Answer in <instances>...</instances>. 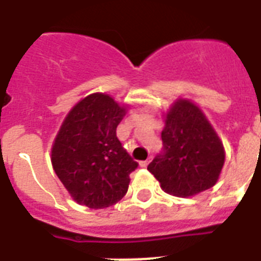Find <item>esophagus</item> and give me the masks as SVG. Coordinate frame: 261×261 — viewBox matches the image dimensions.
Here are the masks:
<instances>
[{"label":"esophagus","mask_w":261,"mask_h":261,"mask_svg":"<svg viewBox=\"0 0 261 261\" xmlns=\"http://www.w3.org/2000/svg\"><path fill=\"white\" fill-rule=\"evenodd\" d=\"M148 163H150V161H142V162H139V166H141L142 168H146L148 166Z\"/></svg>","instance_id":"1"}]
</instances>
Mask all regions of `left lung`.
<instances>
[{
    "mask_svg": "<svg viewBox=\"0 0 261 261\" xmlns=\"http://www.w3.org/2000/svg\"><path fill=\"white\" fill-rule=\"evenodd\" d=\"M163 151L147 170L164 192L195 196L214 187L225 159L215 128L192 100L179 98L164 115Z\"/></svg>",
    "mask_w": 261,
    "mask_h": 261,
    "instance_id": "8db88e82",
    "label": "left lung"
}]
</instances>
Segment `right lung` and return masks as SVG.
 I'll list each match as a JSON object with an SVG mask.
<instances>
[{"label":"right lung","instance_id":"add662e5","mask_svg":"<svg viewBox=\"0 0 261 261\" xmlns=\"http://www.w3.org/2000/svg\"><path fill=\"white\" fill-rule=\"evenodd\" d=\"M127 106L109 94L81 99L63 119L51 146V164L70 196L89 208H105L126 195L138 167L117 138Z\"/></svg>","mask_w":261,"mask_h":261}]
</instances>
